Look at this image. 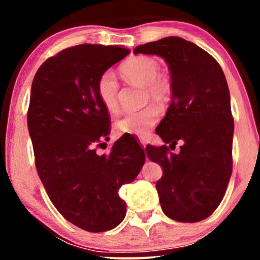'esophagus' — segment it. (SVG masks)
Listing matches in <instances>:
<instances>
[{
    "instance_id": "34e87169",
    "label": "esophagus",
    "mask_w": 260,
    "mask_h": 260,
    "mask_svg": "<svg viewBox=\"0 0 260 260\" xmlns=\"http://www.w3.org/2000/svg\"><path fill=\"white\" fill-rule=\"evenodd\" d=\"M139 142H140V144H142V147L145 148V145H147V139H145V138H139Z\"/></svg>"
}]
</instances>
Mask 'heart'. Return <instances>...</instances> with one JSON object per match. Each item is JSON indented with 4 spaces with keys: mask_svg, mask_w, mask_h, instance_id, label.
I'll return each mask as SVG.
<instances>
[{
    "mask_svg": "<svg viewBox=\"0 0 260 260\" xmlns=\"http://www.w3.org/2000/svg\"><path fill=\"white\" fill-rule=\"evenodd\" d=\"M121 73L131 82L144 86L145 103L153 101L157 106L168 105L172 95L171 82L160 76V64L148 56H138L121 66ZM118 84L112 72L103 73L96 84L98 96L104 107L110 112L118 109ZM160 111L155 105H148L139 111L126 112L115 121V129L120 134L144 136L156 123Z\"/></svg>",
    "mask_w": 260,
    "mask_h": 260,
    "instance_id": "obj_1",
    "label": "heart"
}]
</instances>
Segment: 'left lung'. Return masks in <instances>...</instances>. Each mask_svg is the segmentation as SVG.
Segmentation results:
<instances>
[{"label":"left lung","mask_w":260,"mask_h":260,"mask_svg":"<svg viewBox=\"0 0 260 260\" xmlns=\"http://www.w3.org/2000/svg\"><path fill=\"white\" fill-rule=\"evenodd\" d=\"M134 53L161 56L171 72V105L155 132L171 150L181 140V150L147 147L164 171L156 182L161 208L176 221H202L219 207L232 174L234 117L225 74L213 56L178 37L139 45Z\"/></svg>","instance_id":"1"}]
</instances>
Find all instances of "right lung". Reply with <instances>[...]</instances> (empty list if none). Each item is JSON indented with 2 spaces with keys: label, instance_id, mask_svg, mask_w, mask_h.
I'll use <instances>...</instances> for the list:
<instances>
[{
  "label": "right lung",
  "instance_id": "add662e5",
  "mask_svg": "<svg viewBox=\"0 0 260 260\" xmlns=\"http://www.w3.org/2000/svg\"><path fill=\"white\" fill-rule=\"evenodd\" d=\"M128 53L121 46L68 47L40 66L31 84L28 129L39 177L62 216L89 232L124 219L118 189L134 181L145 161L144 149L126 136L109 154L96 151L110 134L98 80Z\"/></svg>",
  "mask_w": 260,
  "mask_h": 260
}]
</instances>
